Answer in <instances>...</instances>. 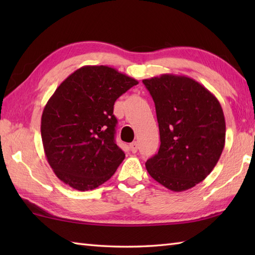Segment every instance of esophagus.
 <instances>
[{"instance_id": "esophagus-1", "label": "esophagus", "mask_w": 255, "mask_h": 255, "mask_svg": "<svg viewBox=\"0 0 255 255\" xmlns=\"http://www.w3.org/2000/svg\"><path fill=\"white\" fill-rule=\"evenodd\" d=\"M130 150H131L132 153H136L138 151V144H137L136 141H133V142L130 143Z\"/></svg>"}]
</instances>
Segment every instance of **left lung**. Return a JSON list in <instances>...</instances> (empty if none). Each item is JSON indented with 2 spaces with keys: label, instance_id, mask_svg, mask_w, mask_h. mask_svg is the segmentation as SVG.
<instances>
[{
  "label": "left lung",
  "instance_id": "obj_1",
  "mask_svg": "<svg viewBox=\"0 0 255 255\" xmlns=\"http://www.w3.org/2000/svg\"><path fill=\"white\" fill-rule=\"evenodd\" d=\"M142 82L154 102L161 141L145 167L161 185L186 191L209 175L223 153V108L210 91L185 75L162 74Z\"/></svg>",
  "mask_w": 255,
  "mask_h": 255
}]
</instances>
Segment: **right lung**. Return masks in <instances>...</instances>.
<instances>
[{
	"label": "right lung",
	"mask_w": 255,
	"mask_h": 255,
	"mask_svg": "<svg viewBox=\"0 0 255 255\" xmlns=\"http://www.w3.org/2000/svg\"><path fill=\"white\" fill-rule=\"evenodd\" d=\"M138 81L107 66H84L58 86L41 116L48 163L59 180L90 191L110 180L125 159L115 142L114 104Z\"/></svg>",
	"instance_id": "add662e5"
}]
</instances>
